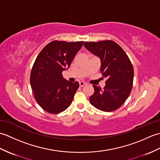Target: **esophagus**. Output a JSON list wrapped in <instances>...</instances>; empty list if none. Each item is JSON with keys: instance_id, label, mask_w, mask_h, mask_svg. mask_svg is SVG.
<instances>
[{"instance_id": "34e87169", "label": "esophagus", "mask_w": 160, "mask_h": 160, "mask_svg": "<svg viewBox=\"0 0 160 160\" xmlns=\"http://www.w3.org/2000/svg\"><path fill=\"white\" fill-rule=\"evenodd\" d=\"M79 84H80V87H82L83 86L85 85L86 83L84 82H83V81H81V82H79Z\"/></svg>"}]
</instances>
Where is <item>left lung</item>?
<instances>
[{
	"mask_svg": "<svg viewBox=\"0 0 160 160\" xmlns=\"http://www.w3.org/2000/svg\"><path fill=\"white\" fill-rule=\"evenodd\" d=\"M85 48L100 58V71L107 78L104 89L93 85L91 104L98 109L111 112L118 109L128 98L132 87L134 71L130 59L122 47L112 40L85 42Z\"/></svg>",
	"mask_w": 160,
	"mask_h": 160,
	"instance_id": "left-lung-1",
	"label": "left lung"
}]
</instances>
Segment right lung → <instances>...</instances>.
Here are the masks:
<instances>
[{"label":"right lung","instance_id":"obj_1","mask_svg":"<svg viewBox=\"0 0 160 160\" xmlns=\"http://www.w3.org/2000/svg\"><path fill=\"white\" fill-rule=\"evenodd\" d=\"M83 41L54 40L37 56L30 75V84L37 102L44 110L59 113L70 106L79 83L66 80L62 72L68 69Z\"/></svg>","mask_w":160,"mask_h":160}]
</instances>
